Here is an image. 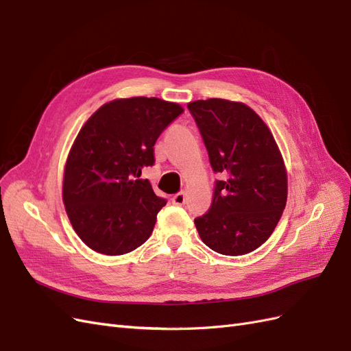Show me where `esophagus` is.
<instances>
[{
  "label": "esophagus",
  "instance_id": "34e87169",
  "mask_svg": "<svg viewBox=\"0 0 351 351\" xmlns=\"http://www.w3.org/2000/svg\"><path fill=\"white\" fill-rule=\"evenodd\" d=\"M171 200H173L174 205L182 206V205L186 204V193H184V192H178V193H176V195L173 196Z\"/></svg>",
  "mask_w": 351,
  "mask_h": 351
}]
</instances>
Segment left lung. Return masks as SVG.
<instances>
[{
  "label": "left lung",
  "mask_w": 351,
  "mask_h": 351,
  "mask_svg": "<svg viewBox=\"0 0 351 351\" xmlns=\"http://www.w3.org/2000/svg\"><path fill=\"white\" fill-rule=\"evenodd\" d=\"M217 180L209 210L195 218L214 252L239 256L269 239L287 202V173L278 146L247 105L212 98L187 104Z\"/></svg>",
  "instance_id": "left-lung-1"
}]
</instances>
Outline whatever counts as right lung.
<instances>
[{"instance_id": "right-lung-1", "label": "right lung", "mask_w": 351, "mask_h": 351, "mask_svg": "<svg viewBox=\"0 0 351 351\" xmlns=\"http://www.w3.org/2000/svg\"><path fill=\"white\" fill-rule=\"evenodd\" d=\"M182 112L178 104L158 98L115 99L82 127L66 164L62 200L74 231L92 250L117 256L152 234L167 199L141 176L155 164L159 134Z\"/></svg>"}]
</instances>
